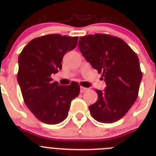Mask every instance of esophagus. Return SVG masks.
Listing matches in <instances>:
<instances>
[{
    "instance_id": "1",
    "label": "esophagus",
    "mask_w": 156,
    "mask_h": 156,
    "mask_svg": "<svg viewBox=\"0 0 156 156\" xmlns=\"http://www.w3.org/2000/svg\"><path fill=\"white\" fill-rule=\"evenodd\" d=\"M88 90V88L83 87H80V93H84Z\"/></svg>"
}]
</instances>
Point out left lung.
Segmentation results:
<instances>
[{"instance_id":"left-lung-1","label":"left lung","mask_w":156,"mask_h":156,"mask_svg":"<svg viewBox=\"0 0 156 156\" xmlns=\"http://www.w3.org/2000/svg\"><path fill=\"white\" fill-rule=\"evenodd\" d=\"M78 45L106 83L104 90H96L98 101L89 106L92 117L103 123L119 120L138 96L142 79L138 57L124 41L108 34L81 37Z\"/></svg>"}]
</instances>
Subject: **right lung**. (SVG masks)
<instances>
[{"mask_svg":"<svg viewBox=\"0 0 156 156\" xmlns=\"http://www.w3.org/2000/svg\"><path fill=\"white\" fill-rule=\"evenodd\" d=\"M78 37L48 34L32 40L19 56L17 80L23 100L37 119L58 124L68 115L73 99L80 94L79 84L68 86L52 81V73L62 69L66 52L76 47Z\"/></svg>","mask_w":156,"mask_h":156,"instance_id":"1","label":"right lung"}]
</instances>
